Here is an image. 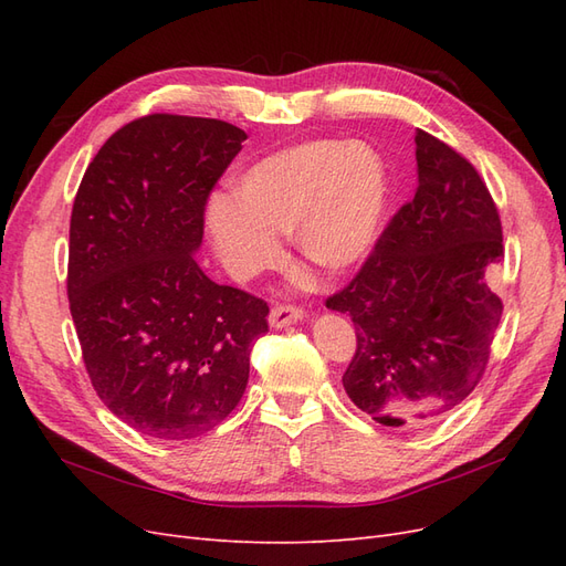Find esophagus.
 Instances as JSON below:
<instances>
[{
  "mask_svg": "<svg viewBox=\"0 0 566 566\" xmlns=\"http://www.w3.org/2000/svg\"><path fill=\"white\" fill-rule=\"evenodd\" d=\"M302 316H304L302 306H295V304H279V306H273V310H271L269 323L273 325V328H285V325H290V323L302 321Z\"/></svg>",
  "mask_w": 566,
  "mask_h": 566,
  "instance_id": "esophagus-1",
  "label": "esophagus"
}]
</instances>
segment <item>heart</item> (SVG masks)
Segmentation results:
<instances>
[{
	"label": "heart",
	"instance_id": "heart-1",
	"mask_svg": "<svg viewBox=\"0 0 566 566\" xmlns=\"http://www.w3.org/2000/svg\"><path fill=\"white\" fill-rule=\"evenodd\" d=\"M214 198L210 231L233 266L279 262V233L293 231L306 262L345 271L370 252L387 202L380 156L364 144L316 139L254 163Z\"/></svg>",
	"mask_w": 566,
	"mask_h": 566
}]
</instances>
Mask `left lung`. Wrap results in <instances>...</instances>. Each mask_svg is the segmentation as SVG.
I'll return each instance as SVG.
<instances>
[{"instance_id": "left-lung-1", "label": "left lung", "mask_w": 566, "mask_h": 566, "mask_svg": "<svg viewBox=\"0 0 566 566\" xmlns=\"http://www.w3.org/2000/svg\"><path fill=\"white\" fill-rule=\"evenodd\" d=\"M418 186L356 276L325 300L356 328L342 375L349 399L394 430L434 424L489 366L503 302L489 279L505 256L499 208L474 165L416 132Z\"/></svg>"}]
</instances>
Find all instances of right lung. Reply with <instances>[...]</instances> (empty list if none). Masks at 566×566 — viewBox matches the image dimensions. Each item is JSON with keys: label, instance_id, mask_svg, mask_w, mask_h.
Listing matches in <instances>:
<instances>
[{"label": "right lung", "instance_id": "add662e5", "mask_svg": "<svg viewBox=\"0 0 566 566\" xmlns=\"http://www.w3.org/2000/svg\"><path fill=\"white\" fill-rule=\"evenodd\" d=\"M245 139L214 117H136L77 188L67 302L84 368L111 413L153 439H193L224 420L269 331L264 300L210 281L191 254Z\"/></svg>", "mask_w": 566, "mask_h": 566}]
</instances>
